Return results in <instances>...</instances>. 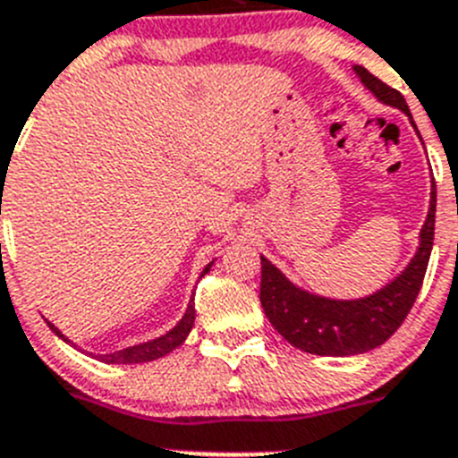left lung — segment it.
<instances>
[{"instance_id":"left-lung-1","label":"left lung","mask_w":458,"mask_h":458,"mask_svg":"<svg viewBox=\"0 0 458 458\" xmlns=\"http://www.w3.org/2000/svg\"><path fill=\"white\" fill-rule=\"evenodd\" d=\"M358 78L380 103L408 112L406 98L396 89L374 78L367 68L355 66ZM412 119V116H411ZM412 123V121H411ZM415 125V123H412ZM436 188L431 190L428 216L420 232V248L411 264L390 284L360 301H330L298 289L261 257V307L266 317L291 346L314 355H358L386 344L408 317L422 289L428 257L434 248Z\"/></svg>"}]
</instances>
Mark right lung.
Masks as SVG:
<instances>
[{"label": "right lung", "mask_w": 458, "mask_h": 458, "mask_svg": "<svg viewBox=\"0 0 458 458\" xmlns=\"http://www.w3.org/2000/svg\"><path fill=\"white\" fill-rule=\"evenodd\" d=\"M210 266H213V264L206 266L204 273H201V277L208 273ZM47 326L52 327V333L59 335L64 342H68V339L64 337V335L59 333V330H56V327L52 326L50 321H47ZM192 326H194V298L190 301L188 310H185V314H183V318H181V321L176 323V326H174L167 335H163V337H157V339H151V342L137 344V346H131V349L116 351V353L96 355V358H98L100 362H107V365H137V362H151V360L163 358V355H167L169 351H174L176 346H181V344L185 342V337H188L190 330H192Z\"/></svg>", "instance_id": "right-lung-1"}]
</instances>
